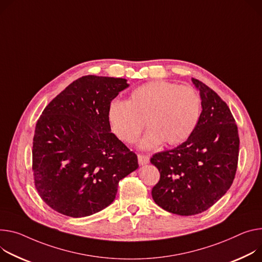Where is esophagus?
<instances>
[{
	"mask_svg": "<svg viewBox=\"0 0 262 262\" xmlns=\"http://www.w3.org/2000/svg\"><path fill=\"white\" fill-rule=\"evenodd\" d=\"M138 161L140 165H145L149 162V157L146 155H138Z\"/></svg>",
	"mask_w": 262,
	"mask_h": 262,
	"instance_id": "34e87169",
	"label": "esophagus"
}]
</instances>
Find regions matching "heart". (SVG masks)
Returning a JSON list of instances; mask_svg holds the SVG:
<instances>
[{
  "label": "heart",
  "instance_id": "1",
  "mask_svg": "<svg viewBox=\"0 0 262 262\" xmlns=\"http://www.w3.org/2000/svg\"><path fill=\"white\" fill-rule=\"evenodd\" d=\"M202 112V99L195 89L164 80L149 81L132 91L127 101L114 99L107 119L113 133L126 144L148 130L139 146L152 149L165 142L178 145L195 129Z\"/></svg>",
  "mask_w": 262,
  "mask_h": 262
}]
</instances>
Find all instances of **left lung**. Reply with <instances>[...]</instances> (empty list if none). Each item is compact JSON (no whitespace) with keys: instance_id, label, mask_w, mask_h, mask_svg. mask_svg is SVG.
Instances as JSON below:
<instances>
[{"instance_id":"8db88e82","label":"left lung","mask_w":262,"mask_h":262,"mask_svg":"<svg viewBox=\"0 0 262 262\" xmlns=\"http://www.w3.org/2000/svg\"><path fill=\"white\" fill-rule=\"evenodd\" d=\"M199 123L184 143L155 154L150 163L160 171L152 188L155 203L178 215H195L225 195L235 178L239 152L238 129L227 103L202 81Z\"/></svg>"}]
</instances>
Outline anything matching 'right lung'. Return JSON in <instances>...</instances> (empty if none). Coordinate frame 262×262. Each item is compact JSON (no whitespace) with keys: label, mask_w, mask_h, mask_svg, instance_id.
I'll return each instance as SVG.
<instances>
[{"label":"right lung","mask_w":262,"mask_h":262,"mask_svg":"<svg viewBox=\"0 0 262 262\" xmlns=\"http://www.w3.org/2000/svg\"><path fill=\"white\" fill-rule=\"evenodd\" d=\"M88 75L69 84L42 111L32 147L34 185L41 200L71 217L111 205L119 181L138 167L137 155L111 133L107 108L129 84Z\"/></svg>","instance_id":"add662e5"}]
</instances>
